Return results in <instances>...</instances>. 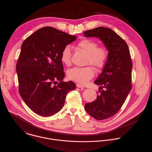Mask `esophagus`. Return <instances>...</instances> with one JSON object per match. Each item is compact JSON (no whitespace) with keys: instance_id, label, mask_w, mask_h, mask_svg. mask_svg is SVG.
Instances as JSON below:
<instances>
[{"instance_id":"34e87169","label":"esophagus","mask_w":152,"mask_h":152,"mask_svg":"<svg viewBox=\"0 0 152 152\" xmlns=\"http://www.w3.org/2000/svg\"><path fill=\"white\" fill-rule=\"evenodd\" d=\"M76 86H77V88H84V86L83 85H82V84H78V83L77 84Z\"/></svg>"}]
</instances>
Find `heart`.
Here are the masks:
<instances>
[{"label": "heart", "mask_w": 152, "mask_h": 152, "mask_svg": "<svg viewBox=\"0 0 152 152\" xmlns=\"http://www.w3.org/2000/svg\"><path fill=\"white\" fill-rule=\"evenodd\" d=\"M77 47L86 53V64H91L96 68H102L105 65L108 57V52L104 47H98L95 40L83 39L77 44ZM71 50L68 46L65 47L61 54V61L64 65L69 66L71 63ZM69 79L78 83L85 84L94 76V71L90 66L74 67L68 70Z\"/></svg>", "instance_id": "1"}]
</instances>
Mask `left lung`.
I'll return each mask as SVG.
<instances>
[{
	"label": "left lung",
	"mask_w": 152,
	"mask_h": 152,
	"mask_svg": "<svg viewBox=\"0 0 152 152\" xmlns=\"http://www.w3.org/2000/svg\"><path fill=\"white\" fill-rule=\"evenodd\" d=\"M84 34L87 37L99 38L109 52L103 70L94 81L100 86L99 94L95 101L85 105L87 113L92 117L104 120L121 108L132 89V63L129 47L123 39L107 27L88 30Z\"/></svg>",
	"instance_id": "left-lung-1"
}]
</instances>
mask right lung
Segmentation results:
<instances>
[{"label": "right lung", "instance_id": "right-lung-1", "mask_svg": "<svg viewBox=\"0 0 152 152\" xmlns=\"http://www.w3.org/2000/svg\"><path fill=\"white\" fill-rule=\"evenodd\" d=\"M76 39L54 27H44L22 44L16 65L19 93L36 114L48 117L57 113L64 107L68 92L75 89L72 81H63L61 54Z\"/></svg>", "mask_w": 152, "mask_h": 152}]
</instances>
